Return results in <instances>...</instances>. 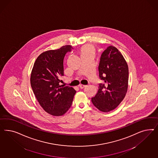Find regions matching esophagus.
<instances>
[{"instance_id":"obj_1","label":"esophagus","mask_w":158,"mask_h":158,"mask_svg":"<svg viewBox=\"0 0 158 158\" xmlns=\"http://www.w3.org/2000/svg\"><path fill=\"white\" fill-rule=\"evenodd\" d=\"M86 85H79V87L81 88V89H83V88H85V87H86Z\"/></svg>"}]
</instances>
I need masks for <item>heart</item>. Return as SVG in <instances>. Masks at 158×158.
Listing matches in <instances>:
<instances>
[{
	"instance_id": "obj_1",
	"label": "heart",
	"mask_w": 158,
	"mask_h": 158,
	"mask_svg": "<svg viewBox=\"0 0 158 158\" xmlns=\"http://www.w3.org/2000/svg\"><path fill=\"white\" fill-rule=\"evenodd\" d=\"M95 52V48L93 45L91 44H87L83 46L81 49V56L87 55V54H93Z\"/></svg>"
}]
</instances>
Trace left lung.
Returning a JSON list of instances; mask_svg holds the SVG:
<instances>
[{
    "mask_svg": "<svg viewBox=\"0 0 158 158\" xmlns=\"http://www.w3.org/2000/svg\"><path fill=\"white\" fill-rule=\"evenodd\" d=\"M98 71L103 83L99 84L98 92L91 98V101L98 110L108 112L119 105L126 96L128 88V65L118 48L110 46L101 56Z\"/></svg>",
    "mask_w": 158,
    "mask_h": 158,
    "instance_id": "8db88e82",
    "label": "left lung"
}]
</instances>
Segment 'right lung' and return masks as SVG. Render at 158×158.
Wrapping results in <instances>:
<instances>
[{
  "label": "right lung",
  "mask_w": 158,
  "mask_h": 158,
  "mask_svg": "<svg viewBox=\"0 0 158 158\" xmlns=\"http://www.w3.org/2000/svg\"><path fill=\"white\" fill-rule=\"evenodd\" d=\"M73 48L70 45L44 52L34 63L31 85L39 104L48 114L59 116L72 105L76 90L72 87L60 86L59 77L64 76V58Z\"/></svg>",
  "instance_id": "obj_1"
}]
</instances>
